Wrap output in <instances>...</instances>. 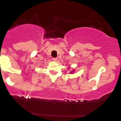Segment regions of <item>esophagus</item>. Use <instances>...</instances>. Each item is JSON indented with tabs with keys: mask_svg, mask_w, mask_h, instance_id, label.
Wrapping results in <instances>:
<instances>
[{
	"mask_svg": "<svg viewBox=\"0 0 121 121\" xmlns=\"http://www.w3.org/2000/svg\"><path fill=\"white\" fill-rule=\"evenodd\" d=\"M52 60L54 61H56L57 60V58H53Z\"/></svg>",
	"mask_w": 121,
	"mask_h": 121,
	"instance_id": "1",
	"label": "esophagus"
}]
</instances>
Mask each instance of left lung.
I'll return each instance as SVG.
<instances>
[{"instance_id":"1","label":"left lung","mask_w":121,"mask_h":121,"mask_svg":"<svg viewBox=\"0 0 121 121\" xmlns=\"http://www.w3.org/2000/svg\"><path fill=\"white\" fill-rule=\"evenodd\" d=\"M74 70H73V71H72L70 73V74H73V73H74Z\"/></svg>"}]
</instances>
